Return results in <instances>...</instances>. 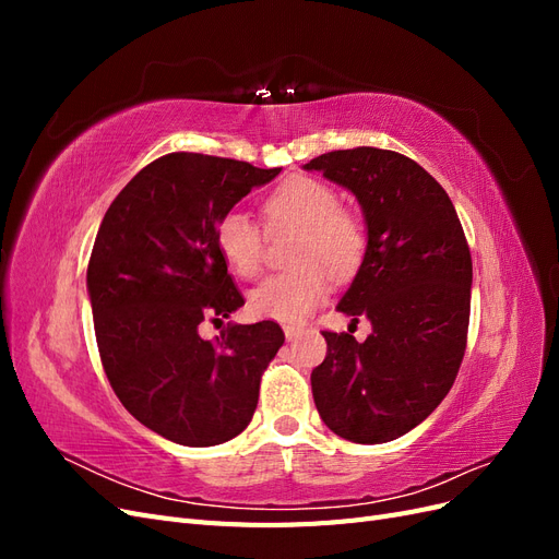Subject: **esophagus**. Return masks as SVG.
<instances>
[{"mask_svg": "<svg viewBox=\"0 0 559 559\" xmlns=\"http://www.w3.org/2000/svg\"><path fill=\"white\" fill-rule=\"evenodd\" d=\"M300 326H296V324H286L284 326V335H286V341H294V337H298L300 335Z\"/></svg>", "mask_w": 559, "mask_h": 559, "instance_id": "esophagus-1", "label": "esophagus"}]
</instances>
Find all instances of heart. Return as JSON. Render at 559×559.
<instances>
[{"label": "heart", "mask_w": 559, "mask_h": 559, "mask_svg": "<svg viewBox=\"0 0 559 559\" xmlns=\"http://www.w3.org/2000/svg\"><path fill=\"white\" fill-rule=\"evenodd\" d=\"M333 186L314 177H294L267 195L263 212L270 228H296L289 259L296 267L267 277L249 294V310L261 319L298 324L331 292V277H349L366 251L359 216L337 207ZM214 242L226 265L242 280L263 267V235L249 216L228 212L216 226Z\"/></svg>", "instance_id": "obj_1"}]
</instances>
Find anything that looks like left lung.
Wrapping results in <instances>:
<instances>
[{
	"instance_id": "1",
	"label": "left lung",
	"mask_w": 559,
	"mask_h": 559,
	"mask_svg": "<svg viewBox=\"0 0 559 559\" xmlns=\"http://www.w3.org/2000/svg\"><path fill=\"white\" fill-rule=\"evenodd\" d=\"M306 170L345 186L364 210L366 253L337 310L373 326L364 343L321 331L314 405L352 443L394 441L438 408L460 373L473 280L466 235L443 186L396 151H329Z\"/></svg>"
}]
</instances>
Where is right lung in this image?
I'll return each mask as SVG.
<instances>
[{
    "instance_id": "1",
    "label": "right lung",
    "mask_w": 559,
    "mask_h": 559,
    "mask_svg": "<svg viewBox=\"0 0 559 559\" xmlns=\"http://www.w3.org/2000/svg\"><path fill=\"white\" fill-rule=\"evenodd\" d=\"M280 175L245 160L167 154L109 205L88 261L99 359L114 394L151 431L207 448L242 433L284 333L275 321L224 324L245 306L216 249L222 218Z\"/></svg>"
}]
</instances>
